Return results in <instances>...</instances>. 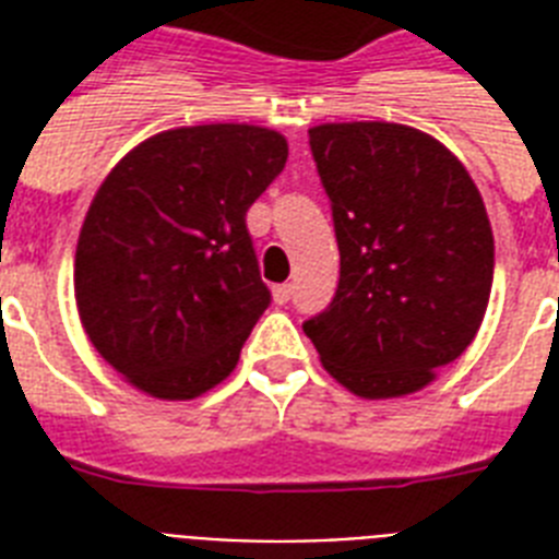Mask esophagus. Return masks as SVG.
<instances>
[{
	"mask_svg": "<svg viewBox=\"0 0 559 559\" xmlns=\"http://www.w3.org/2000/svg\"><path fill=\"white\" fill-rule=\"evenodd\" d=\"M289 296H293V287H289V284H278V287H272V298H275V305H287Z\"/></svg>",
	"mask_w": 559,
	"mask_h": 559,
	"instance_id": "1",
	"label": "esophagus"
}]
</instances>
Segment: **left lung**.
<instances>
[{"mask_svg": "<svg viewBox=\"0 0 559 559\" xmlns=\"http://www.w3.org/2000/svg\"><path fill=\"white\" fill-rule=\"evenodd\" d=\"M331 197L340 287L305 322L324 371L366 400L403 397L476 340L493 287V228L459 156L415 127H310Z\"/></svg>", "mask_w": 559, "mask_h": 559, "instance_id": "obj_1", "label": "left lung"}]
</instances>
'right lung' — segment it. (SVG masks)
<instances>
[{"mask_svg":"<svg viewBox=\"0 0 559 559\" xmlns=\"http://www.w3.org/2000/svg\"><path fill=\"white\" fill-rule=\"evenodd\" d=\"M287 153L266 127H174L100 182L78 237L74 301L95 350L130 385L193 400L235 371L270 307L246 211Z\"/></svg>","mask_w":559,"mask_h":559,"instance_id":"add662e5","label":"right lung"}]
</instances>
